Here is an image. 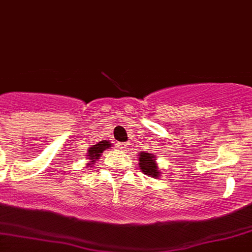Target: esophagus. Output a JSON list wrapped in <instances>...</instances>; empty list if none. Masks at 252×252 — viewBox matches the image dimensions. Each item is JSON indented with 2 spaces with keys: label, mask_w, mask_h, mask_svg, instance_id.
<instances>
[{
  "label": "esophagus",
  "mask_w": 252,
  "mask_h": 252,
  "mask_svg": "<svg viewBox=\"0 0 252 252\" xmlns=\"http://www.w3.org/2000/svg\"><path fill=\"white\" fill-rule=\"evenodd\" d=\"M119 147L121 149H125L126 148V143H119Z\"/></svg>",
  "instance_id": "1"
}]
</instances>
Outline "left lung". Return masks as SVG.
<instances>
[{
	"instance_id": "8db88e82",
	"label": "left lung",
	"mask_w": 252,
	"mask_h": 252,
	"mask_svg": "<svg viewBox=\"0 0 252 252\" xmlns=\"http://www.w3.org/2000/svg\"><path fill=\"white\" fill-rule=\"evenodd\" d=\"M139 158V168L144 174L149 177L158 178L159 177L161 170L158 169V164L155 163V156L151 153H140Z\"/></svg>"
}]
</instances>
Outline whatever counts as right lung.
Instances as JSON below:
<instances>
[{
  "instance_id": "1",
  "label": "right lung",
  "mask_w": 252,
  "mask_h": 252,
  "mask_svg": "<svg viewBox=\"0 0 252 252\" xmlns=\"http://www.w3.org/2000/svg\"><path fill=\"white\" fill-rule=\"evenodd\" d=\"M110 147V143L109 142H99L98 144L94 145V147H91L89 149V158H90L91 162H94V159L99 158V156H101V154L103 153L107 148Z\"/></svg>"
}]
</instances>
